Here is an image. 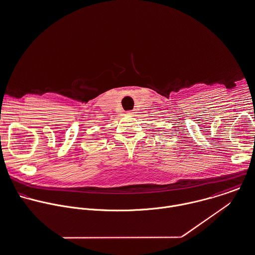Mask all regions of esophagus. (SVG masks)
Instances as JSON below:
<instances>
[{
  "label": "esophagus",
  "mask_w": 255,
  "mask_h": 255,
  "mask_svg": "<svg viewBox=\"0 0 255 255\" xmlns=\"http://www.w3.org/2000/svg\"><path fill=\"white\" fill-rule=\"evenodd\" d=\"M135 112H134V110H129V111H127V114H130V115H132V114H134Z\"/></svg>",
  "instance_id": "obj_1"
}]
</instances>
